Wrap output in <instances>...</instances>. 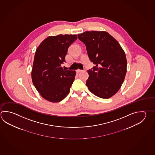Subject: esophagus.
Masks as SVG:
<instances>
[{
	"label": "esophagus",
	"instance_id": "obj_1",
	"mask_svg": "<svg viewBox=\"0 0 155 155\" xmlns=\"http://www.w3.org/2000/svg\"><path fill=\"white\" fill-rule=\"evenodd\" d=\"M83 71L80 70H77L76 71V72H77V73H81V72H82Z\"/></svg>",
	"mask_w": 155,
	"mask_h": 155
}]
</instances>
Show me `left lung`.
<instances>
[{
	"instance_id": "obj_1",
	"label": "left lung",
	"mask_w": 155,
	"mask_h": 155,
	"mask_svg": "<svg viewBox=\"0 0 155 155\" xmlns=\"http://www.w3.org/2000/svg\"><path fill=\"white\" fill-rule=\"evenodd\" d=\"M78 38L85 45L95 66L88 71L86 85L92 93L108 99L119 91L127 72L126 54L119 43L105 31H86Z\"/></svg>"
}]
</instances>
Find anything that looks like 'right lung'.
I'll list each match as a JSON object with an SVG mask.
<instances>
[{
	"mask_svg": "<svg viewBox=\"0 0 155 155\" xmlns=\"http://www.w3.org/2000/svg\"><path fill=\"white\" fill-rule=\"evenodd\" d=\"M77 35L49 36L38 46L32 70V80L41 96L50 102L61 101L67 96L75 78V71H65L61 64Z\"/></svg>",
	"mask_w": 155,
	"mask_h": 155,
	"instance_id": "obj_1",
	"label": "right lung"
}]
</instances>
